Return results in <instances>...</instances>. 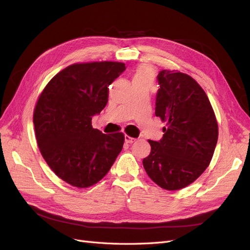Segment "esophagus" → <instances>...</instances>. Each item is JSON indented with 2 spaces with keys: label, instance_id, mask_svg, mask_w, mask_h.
I'll use <instances>...</instances> for the list:
<instances>
[{
  "label": "esophagus",
  "instance_id": "obj_1",
  "mask_svg": "<svg viewBox=\"0 0 250 250\" xmlns=\"http://www.w3.org/2000/svg\"><path fill=\"white\" fill-rule=\"evenodd\" d=\"M125 142L128 144H132L133 142H135V139L129 137V135H125Z\"/></svg>",
  "mask_w": 250,
  "mask_h": 250
}]
</instances>
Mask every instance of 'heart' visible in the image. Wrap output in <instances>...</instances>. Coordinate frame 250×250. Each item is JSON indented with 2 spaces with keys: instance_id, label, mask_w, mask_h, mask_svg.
<instances>
[{
  "instance_id": "obj_1",
  "label": "heart",
  "mask_w": 250,
  "mask_h": 250,
  "mask_svg": "<svg viewBox=\"0 0 250 250\" xmlns=\"http://www.w3.org/2000/svg\"><path fill=\"white\" fill-rule=\"evenodd\" d=\"M154 78V72L152 70V67L147 65V64H141L137 67L135 70L133 77H132V82H149L151 83L153 81Z\"/></svg>"
}]
</instances>
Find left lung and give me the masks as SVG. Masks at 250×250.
I'll return each mask as SVG.
<instances>
[{"label":"left lung","instance_id":"obj_1","mask_svg":"<svg viewBox=\"0 0 250 250\" xmlns=\"http://www.w3.org/2000/svg\"><path fill=\"white\" fill-rule=\"evenodd\" d=\"M155 115L163 139L148 140L150 154L143 160L148 176L168 191L180 190L206 171L218 141V123L202 87L188 74L163 70L157 76Z\"/></svg>","mask_w":250,"mask_h":250}]
</instances>
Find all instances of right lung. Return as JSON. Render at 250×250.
<instances>
[{
	"mask_svg": "<svg viewBox=\"0 0 250 250\" xmlns=\"http://www.w3.org/2000/svg\"><path fill=\"white\" fill-rule=\"evenodd\" d=\"M125 63H74L53 77L37 99L33 123L41 153L51 170L79 188L100 181L123 148L122 132L104 134L93 116L108 101V86Z\"/></svg>",
	"mask_w": 250,
	"mask_h": 250,
	"instance_id": "obj_1",
	"label": "right lung"
}]
</instances>
